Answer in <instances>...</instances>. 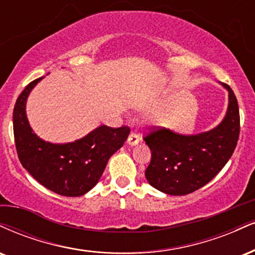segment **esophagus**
Here are the masks:
<instances>
[{
	"label": "esophagus",
	"instance_id": "1",
	"mask_svg": "<svg viewBox=\"0 0 255 255\" xmlns=\"http://www.w3.org/2000/svg\"><path fill=\"white\" fill-rule=\"evenodd\" d=\"M139 140H140V137H139V135H137V134L130 133L129 136H128L127 142H128V145H129V146H135V145H137V143H139Z\"/></svg>",
	"mask_w": 255,
	"mask_h": 255
}]
</instances>
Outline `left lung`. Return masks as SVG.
<instances>
[{"label": "left lung", "instance_id": "left-lung-1", "mask_svg": "<svg viewBox=\"0 0 255 255\" xmlns=\"http://www.w3.org/2000/svg\"><path fill=\"white\" fill-rule=\"evenodd\" d=\"M228 108L216 127L198 134H180L166 128L143 137L152 153L146 179L167 195L191 194L209 183L231 159L240 134L239 106L231 87Z\"/></svg>", "mask_w": 255, "mask_h": 255}]
</instances>
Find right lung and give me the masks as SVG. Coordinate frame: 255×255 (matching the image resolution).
<instances>
[{"instance_id":"right-lung-1","label":"right lung","mask_w":255,"mask_h":255,"mask_svg":"<svg viewBox=\"0 0 255 255\" xmlns=\"http://www.w3.org/2000/svg\"><path fill=\"white\" fill-rule=\"evenodd\" d=\"M42 78L29 83L15 103L13 126L17 155L30 176L45 188L66 197H78L98 183L109 158L124 146L130 129L103 125L72 142L42 140L33 131L26 114L27 98Z\"/></svg>"}]
</instances>
